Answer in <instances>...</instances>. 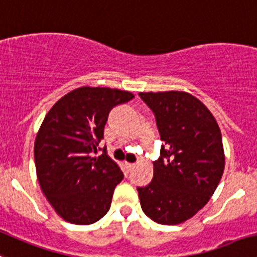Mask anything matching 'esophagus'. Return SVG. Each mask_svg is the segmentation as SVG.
Here are the masks:
<instances>
[{
	"mask_svg": "<svg viewBox=\"0 0 257 257\" xmlns=\"http://www.w3.org/2000/svg\"><path fill=\"white\" fill-rule=\"evenodd\" d=\"M134 167H136V164H134V163H128V162H125V168L128 169V171H132Z\"/></svg>",
	"mask_w": 257,
	"mask_h": 257,
	"instance_id": "esophagus-1",
	"label": "esophagus"
}]
</instances>
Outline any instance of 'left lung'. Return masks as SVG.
Returning <instances> with one entry per match:
<instances>
[{"label":"left lung","instance_id":"left-lung-1","mask_svg":"<svg viewBox=\"0 0 257 257\" xmlns=\"http://www.w3.org/2000/svg\"><path fill=\"white\" fill-rule=\"evenodd\" d=\"M156 115L161 157L153 179L138 187L143 212L161 225L196 215L217 188L225 169L220 126L207 106L186 91L139 93Z\"/></svg>","mask_w":257,"mask_h":257}]
</instances>
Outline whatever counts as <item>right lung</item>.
<instances>
[{
	"label": "right lung",
	"instance_id": "add662e5",
	"mask_svg": "<svg viewBox=\"0 0 257 257\" xmlns=\"http://www.w3.org/2000/svg\"><path fill=\"white\" fill-rule=\"evenodd\" d=\"M129 91L81 86L60 98L44 118L34 146L36 176L55 212L74 225H90L109 211L124 174L104 153L91 157L104 138L109 111L132 100Z\"/></svg>",
	"mask_w": 257,
	"mask_h": 257
}]
</instances>
